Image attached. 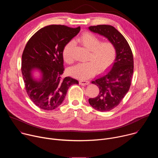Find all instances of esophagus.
Returning a JSON list of instances; mask_svg holds the SVG:
<instances>
[{
	"label": "esophagus",
	"mask_w": 158,
	"mask_h": 158,
	"mask_svg": "<svg viewBox=\"0 0 158 158\" xmlns=\"http://www.w3.org/2000/svg\"><path fill=\"white\" fill-rule=\"evenodd\" d=\"M89 82L87 81H79V84L80 85H88L89 84Z\"/></svg>",
	"instance_id": "esophagus-1"
}]
</instances>
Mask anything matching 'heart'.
<instances>
[{
  "label": "heart",
  "instance_id": "b5f03b06",
  "mask_svg": "<svg viewBox=\"0 0 158 158\" xmlns=\"http://www.w3.org/2000/svg\"><path fill=\"white\" fill-rule=\"evenodd\" d=\"M77 41L89 50L87 59L89 61L79 63L70 68L69 73L72 76L79 79H87L97 72L104 71L113 63L116 56V49L111 42H101L100 39L91 32H83L77 39ZM73 46V42L70 41L63 48L62 56L67 64H72L74 61L71 54Z\"/></svg>",
  "mask_w": 158,
  "mask_h": 158
}]
</instances>
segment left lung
Returning a JSON list of instances; mask_svg holds the SVG:
<instances>
[{
	"label": "left lung",
	"mask_w": 158,
	"mask_h": 158,
	"mask_svg": "<svg viewBox=\"0 0 158 158\" xmlns=\"http://www.w3.org/2000/svg\"><path fill=\"white\" fill-rule=\"evenodd\" d=\"M89 29L107 38L116 49L114 62L109 71L92 81L99 89L98 96L89 99L90 105L96 110L109 111L121 102L130 88L134 69L132 52L126 39L113 26L98 25L90 26Z\"/></svg>",
	"instance_id": "obj_1"
}]
</instances>
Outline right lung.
I'll return each instance as SVG.
<instances>
[{"mask_svg": "<svg viewBox=\"0 0 158 158\" xmlns=\"http://www.w3.org/2000/svg\"><path fill=\"white\" fill-rule=\"evenodd\" d=\"M62 25H50L35 32L27 42L22 56L21 71L26 92L31 101L39 108L50 110L63 102L67 90L79 82L71 77L61 78L64 60L62 50L80 31ZM41 73L35 79L33 72Z\"/></svg>", "mask_w": 158, "mask_h": 158, "instance_id": "1", "label": "right lung"}]
</instances>
